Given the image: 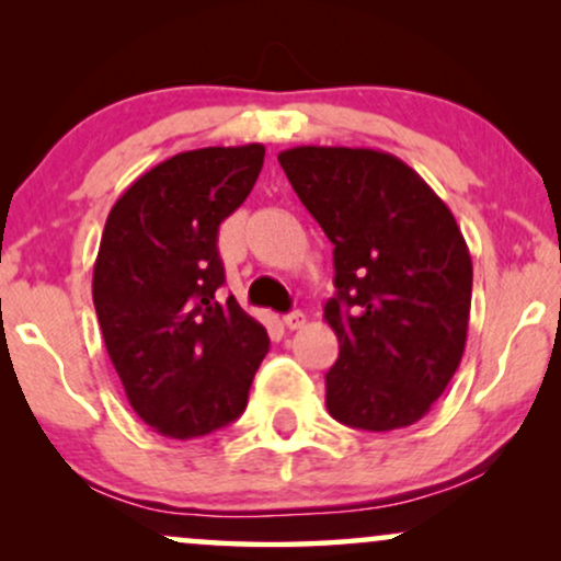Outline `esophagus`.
<instances>
[{
  "label": "esophagus",
  "mask_w": 561,
  "mask_h": 561,
  "mask_svg": "<svg viewBox=\"0 0 561 561\" xmlns=\"http://www.w3.org/2000/svg\"><path fill=\"white\" fill-rule=\"evenodd\" d=\"M282 324H285L287 330H300V327L306 324V317H302L300 311H293L287 313V317H282Z\"/></svg>",
  "instance_id": "obj_1"
}]
</instances>
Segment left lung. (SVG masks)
<instances>
[{"label": "left lung", "instance_id": "8db88e82", "mask_svg": "<svg viewBox=\"0 0 561 561\" xmlns=\"http://www.w3.org/2000/svg\"><path fill=\"white\" fill-rule=\"evenodd\" d=\"M289 184L334 244L324 321L340 356L327 409L347 427L420 422L467 345L472 259L459 224L414 169L371 147L279 152Z\"/></svg>", "mask_w": 561, "mask_h": 561}]
</instances>
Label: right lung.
<instances>
[{"label":"right lung","instance_id":"right-lung-1","mask_svg":"<svg viewBox=\"0 0 561 561\" xmlns=\"http://www.w3.org/2000/svg\"><path fill=\"white\" fill-rule=\"evenodd\" d=\"M263 145L179 152L115 199L92 298L107 356L141 422L173 440L203 437L248 405L268 334L218 298V227L259 179Z\"/></svg>","mask_w":561,"mask_h":561}]
</instances>
